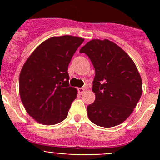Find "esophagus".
<instances>
[{"instance_id":"34e87169","label":"esophagus","mask_w":160,"mask_h":160,"mask_svg":"<svg viewBox=\"0 0 160 160\" xmlns=\"http://www.w3.org/2000/svg\"><path fill=\"white\" fill-rule=\"evenodd\" d=\"M84 90H85V89H84V88H78V92H79V93H83V92H84Z\"/></svg>"}]
</instances>
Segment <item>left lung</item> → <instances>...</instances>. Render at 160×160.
Segmentation results:
<instances>
[{"mask_svg":"<svg viewBox=\"0 0 160 160\" xmlns=\"http://www.w3.org/2000/svg\"><path fill=\"white\" fill-rule=\"evenodd\" d=\"M95 69V101L88 106V118L98 126L111 128L125 122L142 93V82L131 57L108 39H93L80 50Z\"/></svg>","mask_w":160,"mask_h":160,"instance_id":"1","label":"left lung"}]
</instances>
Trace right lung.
<instances>
[{"label":"right lung","instance_id":"add662e5","mask_svg":"<svg viewBox=\"0 0 160 160\" xmlns=\"http://www.w3.org/2000/svg\"><path fill=\"white\" fill-rule=\"evenodd\" d=\"M84 38L52 37L28 58L19 76V93L27 113L42 125H56L67 117L77 90L70 87L67 70Z\"/></svg>","mask_w":160,"mask_h":160}]
</instances>
